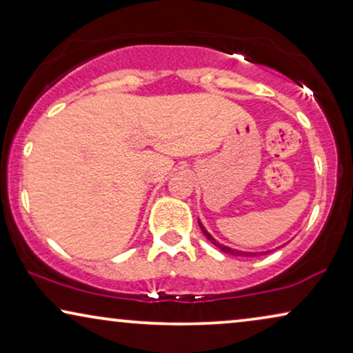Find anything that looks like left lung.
<instances>
[{"instance_id":"8db88e82","label":"left lung","mask_w":353,"mask_h":353,"mask_svg":"<svg viewBox=\"0 0 353 353\" xmlns=\"http://www.w3.org/2000/svg\"><path fill=\"white\" fill-rule=\"evenodd\" d=\"M199 226H201V230H202V233H204V236L207 239L210 241L212 244L214 245H216V248H219L221 252H225V254H231V255H245V257H250V255H257L255 252H241V250H234V249H231V248H228V245H223V244H220L219 241H216L215 238H212V234L209 233V231H207L204 226H202V223L199 221ZM263 254V252H262ZM267 254V252H265Z\"/></svg>"}]
</instances>
